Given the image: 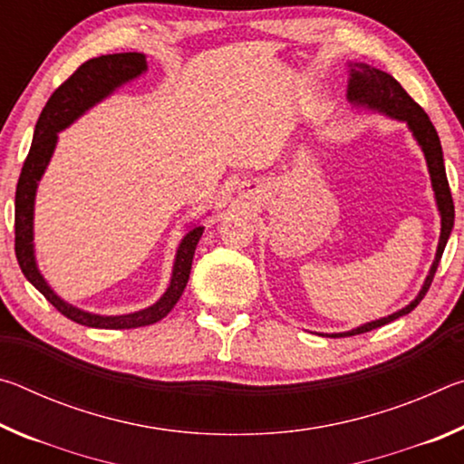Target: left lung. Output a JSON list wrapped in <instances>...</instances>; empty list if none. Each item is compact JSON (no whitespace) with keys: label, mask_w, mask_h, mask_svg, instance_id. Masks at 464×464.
Returning <instances> with one entry per match:
<instances>
[{"label":"left lung","mask_w":464,"mask_h":464,"mask_svg":"<svg viewBox=\"0 0 464 464\" xmlns=\"http://www.w3.org/2000/svg\"><path fill=\"white\" fill-rule=\"evenodd\" d=\"M348 100L352 102V104L381 110V112L392 116V119L405 121L407 124H410L413 137L418 139V143L421 145V151H423V155H426L430 178H431V188H434L438 210H440V217H442V231H440L436 260H434V264H431V270L428 274L426 282H423L420 295L415 296V301L407 304L405 309L392 313V315H389V317L371 321V324L352 329V332L332 334V337L358 335V334L372 332V329L387 325V324H391V321L403 317V315H407V313H411L415 307H418V304L421 303V298L426 296V293L430 290L431 280H434L440 257H442V254H444L446 241H449L452 225H454V202H452L449 178H446V169H444L442 145H440L438 132L434 129V124H431V121L428 119V114L423 112V108L401 88V83H399L395 77L381 72V69L364 65V63H352L350 65Z\"/></svg>","instance_id":"obj_1"}]
</instances>
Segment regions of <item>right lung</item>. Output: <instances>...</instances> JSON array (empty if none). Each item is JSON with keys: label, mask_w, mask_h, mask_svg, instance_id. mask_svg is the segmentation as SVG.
<instances>
[{"label": "right lung", "mask_w": 464, "mask_h": 464, "mask_svg": "<svg viewBox=\"0 0 464 464\" xmlns=\"http://www.w3.org/2000/svg\"><path fill=\"white\" fill-rule=\"evenodd\" d=\"M145 69L147 61L145 54L140 53L102 54V57L82 63V65L73 72V75H69L67 80L53 92V96L44 104L41 116H38L33 145H30L26 161L24 166H22L18 186H15L14 247L20 270L30 282H33L38 293H43L46 301L61 313V315H65L67 319H72L80 325L100 329H132L157 324V321L166 317L168 313L174 309L178 298L184 293L186 282L190 278L194 249L198 246V239L202 237L204 231V227H194L192 231L186 233L182 243H179L174 262V274H171V282L166 295L149 309L129 313V315L102 317L93 315V313L75 309L73 304H67L53 293L51 286L46 285L41 272L36 268L33 249L34 194L38 179L44 174L46 163H49L53 155L54 143H57V132L69 127L77 116H82L85 110L92 108L96 102L106 98L110 92H114V88L135 80V77L143 73Z\"/></svg>", "instance_id": "1"}]
</instances>
